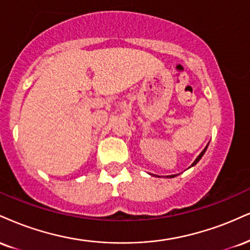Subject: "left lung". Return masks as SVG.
I'll list each match as a JSON object with an SVG mask.
<instances>
[{
    "mask_svg": "<svg viewBox=\"0 0 250 250\" xmlns=\"http://www.w3.org/2000/svg\"><path fill=\"white\" fill-rule=\"evenodd\" d=\"M207 146H206V148H205V149H204V150H203V151H201V152H200V155H199V156H198V157H197V158H195V161L193 162V163H192V165H191V167H194V165H195V164H197V163H198V162H199V161H200V159H201V157H203V156H204V154H205V151H206ZM167 177H169V178H173V177H176V174H171V176H167Z\"/></svg>",
    "mask_w": 250,
    "mask_h": 250,
    "instance_id": "left-lung-1",
    "label": "left lung"
}]
</instances>
